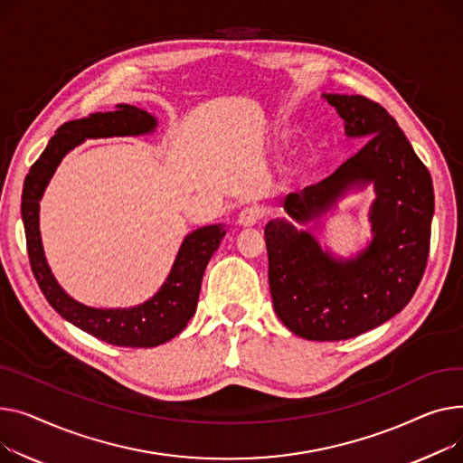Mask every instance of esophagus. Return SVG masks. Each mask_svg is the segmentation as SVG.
<instances>
[{
  "instance_id": "esophagus-1",
  "label": "esophagus",
  "mask_w": 463,
  "mask_h": 463,
  "mask_svg": "<svg viewBox=\"0 0 463 463\" xmlns=\"http://www.w3.org/2000/svg\"><path fill=\"white\" fill-rule=\"evenodd\" d=\"M261 209L260 207H244L239 216H237V224L242 228H252L261 221Z\"/></svg>"
}]
</instances>
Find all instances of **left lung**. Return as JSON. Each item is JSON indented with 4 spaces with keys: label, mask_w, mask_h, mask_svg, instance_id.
<instances>
[{
    "label": "left lung",
    "mask_w": 463,
    "mask_h": 463,
    "mask_svg": "<svg viewBox=\"0 0 463 463\" xmlns=\"http://www.w3.org/2000/svg\"><path fill=\"white\" fill-rule=\"evenodd\" d=\"M357 155L327 179L291 193L284 209L298 224L327 213L353 184L373 183V239L357 258L336 260L305 230L284 219L265 226L269 288L275 312L297 336L336 342L389 321L415 295L430 252L433 186L428 168L394 118L363 95H323Z\"/></svg>",
    "instance_id": "8db88e82"
}]
</instances>
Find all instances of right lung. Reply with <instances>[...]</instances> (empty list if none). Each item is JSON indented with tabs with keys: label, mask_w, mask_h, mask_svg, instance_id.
<instances>
[{
	"label": "right lung",
	"mask_w": 463,
	"mask_h": 463,
	"mask_svg": "<svg viewBox=\"0 0 463 463\" xmlns=\"http://www.w3.org/2000/svg\"><path fill=\"white\" fill-rule=\"evenodd\" d=\"M156 128V119L140 108L118 104L114 112H97L88 118L63 123L52 136L46 149L25 175L22 190V221L27 256L37 284L61 317L91 336L119 347H155L177 336L194 316L203 270L219 249L226 230L222 224L203 226L184 237L166 282L146 301L132 308H91L74 301L53 279L46 263L41 232L39 202L61 158L88 138L138 136Z\"/></svg>",
	"instance_id": "obj_1"
}]
</instances>
